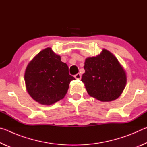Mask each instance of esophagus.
<instances>
[{
    "instance_id": "obj_1",
    "label": "esophagus",
    "mask_w": 147,
    "mask_h": 147,
    "mask_svg": "<svg viewBox=\"0 0 147 147\" xmlns=\"http://www.w3.org/2000/svg\"><path fill=\"white\" fill-rule=\"evenodd\" d=\"M74 78H75L77 80H80L81 78H82V76H81L80 74L78 73V74H75V75H74Z\"/></svg>"
}]
</instances>
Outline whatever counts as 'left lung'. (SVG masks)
I'll return each instance as SVG.
<instances>
[{"mask_svg": "<svg viewBox=\"0 0 147 147\" xmlns=\"http://www.w3.org/2000/svg\"><path fill=\"white\" fill-rule=\"evenodd\" d=\"M82 81L89 96L101 102L118 98L126 85L127 77L113 54L103 49L98 55L88 57L84 63Z\"/></svg>", "mask_w": 147, "mask_h": 147, "instance_id": "1", "label": "left lung"}]
</instances>
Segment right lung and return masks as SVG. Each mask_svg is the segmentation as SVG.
Segmentation results:
<instances>
[{"label":"right lung","instance_id":"1","mask_svg":"<svg viewBox=\"0 0 147 147\" xmlns=\"http://www.w3.org/2000/svg\"><path fill=\"white\" fill-rule=\"evenodd\" d=\"M74 80L69 73L67 65L51 47L36 54L27 65L24 73L27 92L43 105H51L63 99Z\"/></svg>","mask_w":147,"mask_h":147}]
</instances>
